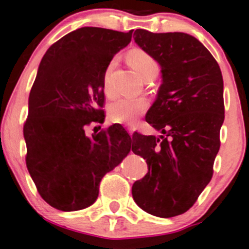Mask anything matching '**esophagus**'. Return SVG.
<instances>
[{"label": "esophagus", "instance_id": "1", "mask_svg": "<svg viewBox=\"0 0 249 249\" xmlns=\"http://www.w3.org/2000/svg\"><path fill=\"white\" fill-rule=\"evenodd\" d=\"M126 130H127V132H129L130 136H132V134H134V127H132V126H126Z\"/></svg>", "mask_w": 249, "mask_h": 249}]
</instances>
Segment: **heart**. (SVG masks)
Returning <instances> with one entry per match:
<instances>
[{
	"label": "heart",
	"mask_w": 249,
	"mask_h": 249,
	"mask_svg": "<svg viewBox=\"0 0 249 249\" xmlns=\"http://www.w3.org/2000/svg\"><path fill=\"white\" fill-rule=\"evenodd\" d=\"M127 62L130 66L140 74L144 80L155 78L159 73V64L157 60L141 48H134L127 53ZM115 60H112L107 65L104 73V92L106 96L113 95L110 88V72L114 67ZM148 108V102L144 99H119L112 102L108 106V118L110 122L118 124L132 125L140 115H142Z\"/></svg>",
	"instance_id": "heart-1"
}]
</instances>
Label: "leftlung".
Wrapping results in <instances>:
<instances>
[{
    "instance_id": "8db88e82",
    "label": "left lung",
    "mask_w": 249,
    "mask_h": 249,
    "mask_svg": "<svg viewBox=\"0 0 249 249\" xmlns=\"http://www.w3.org/2000/svg\"><path fill=\"white\" fill-rule=\"evenodd\" d=\"M137 46L161 67L162 83L145 120L161 136H134L132 152L148 173L132 185L135 202L147 213L170 218L187 212L210 183L224 122L219 65L199 39L183 32L139 29Z\"/></svg>"
}]
</instances>
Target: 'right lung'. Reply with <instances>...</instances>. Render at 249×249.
<instances>
[{"mask_svg":"<svg viewBox=\"0 0 249 249\" xmlns=\"http://www.w3.org/2000/svg\"><path fill=\"white\" fill-rule=\"evenodd\" d=\"M131 37L132 31L80 27L55 42L39 64L24 125L26 166L42 199L56 210L92 205L102 177L131 149L123 127L91 137L84 130L100 123L105 70Z\"/></svg>","mask_w":249,"mask_h":249,"instance_id":"add662e5","label":"right lung"}]
</instances>
